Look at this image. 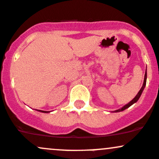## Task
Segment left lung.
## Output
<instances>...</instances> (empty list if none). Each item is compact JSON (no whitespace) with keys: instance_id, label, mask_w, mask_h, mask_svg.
<instances>
[{"instance_id":"obj_1","label":"left lung","mask_w":159,"mask_h":159,"mask_svg":"<svg viewBox=\"0 0 159 159\" xmlns=\"http://www.w3.org/2000/svg\"><path fill=\"white\" fill-rule=\"evenodd\" d=\"M146 79H147V73H146V70H145V78H144V83H143V85H142V87L141 88L140 91H139V93H138V94H137V95H136L135 97L134 98V99H133L132 101H131V102H130L129 104H127V105H125L124 107H122V108H121V109H118V110H116V111H115V112H119V111H124V110H125L126 108H129V107L131 106V105H132L133 104H134V103H135V102H137V101L139 100V98H140L141 94H142V91H143L144 89H145V85H146Z\"/></svg>"}]
</instances>
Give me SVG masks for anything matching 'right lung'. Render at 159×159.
I'll return each instance as SVG.
<instances>
[{"mask_svg":"<svg viewBox=\"0 0 159 159\" xmlns=\"http://www.w3.org/2000/svg\"><path fill=\"white\" fill-rule=\"evenodd\" d=\"M40 111H41V112H44V113H47V112H49V111H41V110H39Z\"/></svg>","mask_w":159,"mask_h":159,"instance_id":"add662e5","label":"right lung"}]
</instances>
